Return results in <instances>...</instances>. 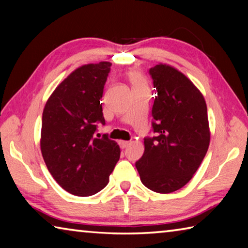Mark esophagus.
Returning <instances> with one entry per match:
<instances>
[{"label": "esophagus", "mask_w": 248, "mask_h": 248, "mask_svg": "<svg viewBox=\"0 0 248 248\" xmlns=\"http://www.w3.org/2000/svg\"><path fill=\"white\" fill-rule=\"evenodd\" d=\"M129 144H130V143H129L128 141H120V142H119V145H120L121 149H125Z\"/></svg>", "instance_id": "obj_1"}]
</instances>
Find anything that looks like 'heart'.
<instances>
[{"label": "heart", "mask_w": 248, "mask_h": 248, "mask_svg": "<svg viewBox=\"0 0 248 248\" xmlns=\"http://www.w3.org/2000/svg\"><path fill=\"white\" fill-rule=\"evenodd\" d=\"M128 79L131 84L132 89H138V87H146V81L141 72L137 70H132L128 73Z\"/></svg>", "instance_id": "heart-1"}]
</instances>
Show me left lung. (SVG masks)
Segmentation results:
<instances>
[{"label":"left lung","mask_w":248,"mask_h":248,"mask_svg":"<svg viewBox=\"0 0 248 248\" xmlns=\"http://www.w3.org/2000/svg\"><path fill=\"white\" fill-rule=\"evenodd\" d=\"M157 92L152 107L153 137L136 167L142 184L159 194L180 189L192 178L210 143L207 105L185 75L166 64L149 70Z\"/></svg>","instance_id":"left-lung-1"}]
</instances>
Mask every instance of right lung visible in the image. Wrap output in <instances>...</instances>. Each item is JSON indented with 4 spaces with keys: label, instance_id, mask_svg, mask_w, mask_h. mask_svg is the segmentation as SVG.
I'll use <instances>...</instances> for the list:
<instances>
[{
    "label": "right lung",
    "instance_id": "1",
    "mask_svg": "<svg viewBox=\"0 0 248 248\" xmlns=\"http://www.w3.org/2000/svg\"><path fill=\"white\" fill-rule=\"evenodd\" d=\"M110 62L86 64L71 73L46 104L41 153L52 177L70 194L87 197L106 187L120 157L107 134L95 138L105 124L100 99Z\"/></svg>",
    "mask_w": 248,
    "mask_h": 248
}]
</instances>
